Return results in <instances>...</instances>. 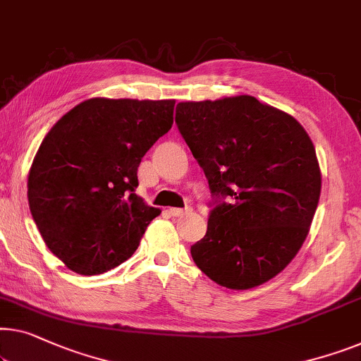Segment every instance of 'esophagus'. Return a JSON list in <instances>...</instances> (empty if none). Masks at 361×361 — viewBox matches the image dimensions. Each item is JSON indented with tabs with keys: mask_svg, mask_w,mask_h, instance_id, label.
Instances as JSON below:
<instances>
[{
	"mask_svg": "<svg viewBox=\"0 0 361 361\" xmlns=\"http://www.w3.org/2000/svg\"><path fill=\"white\" fill-rule=\"evenodd\" d=\"M192 208L185 207V208H169V213L172 216H184L187 213H190Z\"/></svg>",
	"mask_w": 361,
	"mask_h": 361,
	"instance_id": "esophagus-1",
	"label": "esophagus"
}]
</instances>
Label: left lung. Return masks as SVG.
Instances as JSON below:
<instances>
[{
	"mask_svg": "<svg viewBox=\"0 0 361 361\" xmlns=\"http://www.w3.org/2000/svg\"><path fill=\"white\" fill-rule=\"evenodd\" d=\"M176 123L213 197L207 234L190 247L193 262L231 290L274 279L301 249L319 202L310 135L252 96L179 102Z\"/></svg>",
	"mask_w": 361,
	"mask_h": 361,
	"instance_id": "obj_1",
	"label": "left lung"
}]
</instances>
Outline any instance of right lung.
<instances>
[{"mask_svg": "<svg viewBox=\"0 0 361 361\" xmlns=\"http://www.w3.org/2000/svg\"><path fill=\"white\" fill-rule=\"evenodd\" d=\"M174 104L87 99L45 135L29 171V208L47 247L70 270L117 267L161 213L135 193L137 171L171 130Z\"/></svg>", "mask_w": 361, "mask_h": 361, "instance_id": "1", "label": "right lung"}]
</instances>
